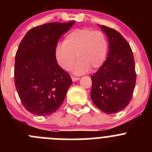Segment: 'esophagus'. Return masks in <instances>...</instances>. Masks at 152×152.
I'll return each mask as SVG.
<instances>
[{
	"label": "esophagus",
	"instance_id": "34e87169",
	"mask_svg": "<svg viewBox=\"0 0 152 152\" xmlns=\"http://www.w3.org/2000/svg\"><path fill=\"white\" fill-rule=\"evenodd\" d=\"M71 79H72V81H73V82H76V81L79 80V79H80V78H79V77H76V76H71Z\"/></svg>",
	"mask_w": 152,
	"mask_h": 152
}]
</instances>
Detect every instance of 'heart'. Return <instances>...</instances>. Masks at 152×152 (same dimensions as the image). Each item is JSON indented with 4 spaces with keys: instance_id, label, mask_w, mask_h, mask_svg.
I'll list each match as a JSON object with an SVG mask.
<instances>
[{
    "instance_id": "1",
    "label": "heart",
    "mask_w": 152,
    "mask_h": 152,
    "mask_svg": "<svg viewBox=\"0 0 152 152\" xmlns=\"http://www.w3.org/2000/svg\"><path fill=\"white\" fill-rule=\"evenodd\" d=\"M108 52V42L101 31L77 28L65 36L63 43L55 48V58L58 65L70 70L76 62L74 73L81 74L99 68L104 62Z\"/></svg>"
}]
</instances>
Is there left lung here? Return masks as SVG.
<instances>
[{"mask_svg":"<svg viewBox=\"0 0 152 152\" xmlns=\"http://www.w3.org/2000/svg\"><path fill=\"white\" fill-rule=\"evenodd\" d=\"M101 28L109 40L107 59L91 76L90 96L94 104L108 114L124 110L131 101L136 82L132 50L124 37L115 29Z\"/></svg>","mask_w":152,"mask_h":152,"instance_id":"8db88e82","label":"left lung"}]
</instances>
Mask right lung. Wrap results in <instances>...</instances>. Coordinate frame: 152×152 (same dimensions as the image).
<instances>
[{
	"instance_id": "add662e5",
	"label": "right lung",
	"mask_w": 152,
	"mask_h": 152,
	"mask_svg": "<svg viewBox=\"0 0 152 152\" xmlns=\"http://www.w3.org/2000/svg\"><path fill=\"white\" fill-rule=\"evenodd\" d=\"M74 23L34 27L20 43L15 55V87L23 107L32 114L45 116L56 112L71 85L70 76L56 62L55 48Z\"/></svg>"
}]
</instances>
